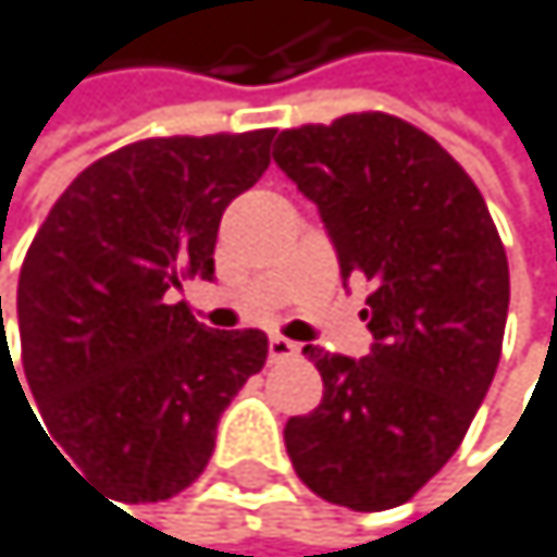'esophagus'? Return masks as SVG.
Instances as JSON below:
<instances>
[{
	"label": "esophagus",
	"instance_id": "34e87169",
	"mask_svg": "<svg viewBox=\"0 0 557 557\" xmlns=\"http://www.w3.org/2000/svg\"><path fill=\"white\" fill-rule=\"evenodd\" d=\"M267 351H270V361H287V358H294L300 348H297L290 338H281V334H270V345H267Z\"/></svg>",
	"mask_w": 557,
	"mask_h": 557
}]
</instances>
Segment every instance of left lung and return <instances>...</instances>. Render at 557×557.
Listing matches in <instances>:
<instances>
[{
    "label": "left lung",
    "instance_id": "obj_1",
    "mask_svg": "<svg viewBox=\"0 0 557 557\" xmlns=\"http://www.w3.org/2000/svg\"><path fill=\"white\" fill-rule=\"evenodd\" d=\"M273 162L311 199L342 281H369L364 358L307 345L324 399L287 419L297 476L351 510L406 504L463 443L494 382L507 253L453 154L392 114L281 131Z\"/></svg>",
    "mask_w": 557,
    "mask_h": 557
}]
</instances>
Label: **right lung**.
<instances>
[{
  "label": "right lung",
  "mask_w": 557,
  "mask_h": 557,
  "mask_svg": "<svg viewBox=\"0 0 557 557\" xmlns=\"http://www.w3.org/2000/svg\"><path fill=\"white\" fill-rule=\"evenodd\" d=\"M270 141L263 127L124 145L39 226L16 294L23 375L94 491L127 504L185 491L219 416L263 369V331H212L175 290L215 276L219 219L267 172Z\"/></svg>",
  "instance_id": "obj_1"
}]
</instances>
